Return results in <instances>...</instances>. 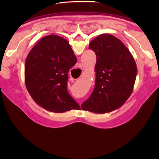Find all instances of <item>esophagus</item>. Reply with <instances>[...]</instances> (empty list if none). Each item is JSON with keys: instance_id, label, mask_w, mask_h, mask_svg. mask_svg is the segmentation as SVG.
I'll list each match as a JSON object with an SVG mask.
<instances>
[{"instance_id": "esophagus-1", "label": "esophagus", "mask_w": 159, "mask_h": 159, "mask_svg": "<svg viewBox=\"0 0 159 159\" xmlns=\"http://www.w3.org/2000/svg\"><path fill=\"white\" fill-rule=\"evenodd\" d=\"M80 70H81V71H83L84 69H85V67H84V66L83 65V64H79V68H78Z\"/></svg>"}]
</instances>
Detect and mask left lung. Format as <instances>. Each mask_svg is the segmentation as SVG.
<instances>
[{"mask_svg":"<svg viewBox=\"0 0 159 159\" xmlns=\"http://www.w3.org/2000/svg\"><path fill=\"white\" fill-rule=\"evenodd\" d=\"M89 48L97 57L95 84L81 107L99 114L113 111L122 106L133 92L137 70L135 61L123 43L108 34L94 38Z\"/></svg>","mask_w":159,"mask_h":159,"instance_id":"8db88e82","label":"left lung"}]
</instances>
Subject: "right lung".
<instances>
[{"label": "right lung", "mask_w": 159, "mask_h": 159, "mask_svg": "<svg viewBox=\"0 0 159 159\" xmlns=\"http://www.w3.org/2000/svg\"><path fill=\"white\" fill-rule=\"evenodd\" d=\"M76 62L66 39L54 34L43 37L25 61V84L34 101L54 113L78 109L79 104L67 90L68 73Z\"/></svg>", "instance_id": "right-lung-1"}]
</instances>
